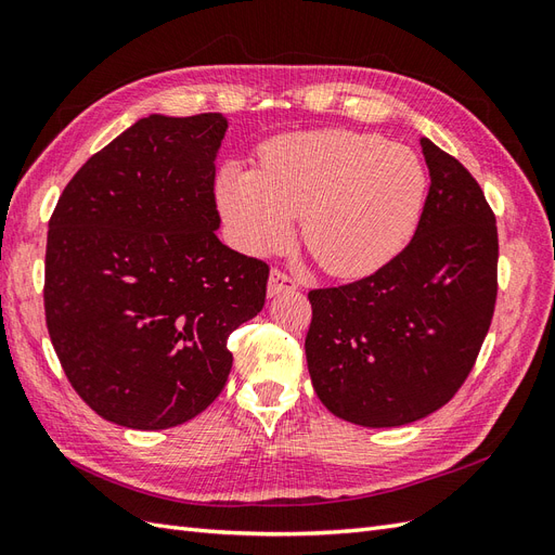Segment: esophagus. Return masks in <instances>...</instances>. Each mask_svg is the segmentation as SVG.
I'll return each instance as SVG.
<instances>
[{
	"label": "esophagus",
	"instance_id": "esophagus-1",
	"mask_svg": "<svg viewBox=\"0 0 555 555\" xmlns=\"http://www.w3.org/2000/svg\"><path fill=\"white\" fill-rule=\"evenodd\" d=\"M298 289V282L292 273L287 271H275L271 273V280H268V296H278L284 292H296Z\"/></svg>",
	"mask_w": 555,
	"mask_h": 555
}]
</instances>
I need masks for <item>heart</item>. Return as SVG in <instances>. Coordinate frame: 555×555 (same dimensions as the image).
<instances>
[{
	"label": "heart",
	"instance_id": "b5f03b06",
	"mask_svg": "<svg viewBox=\"0 0 555 555\" xmlns=\"http://www.w3.org/2000/svg\"><path fill=\"white\" fill-rule=\"evenodd\" d=\"M428 178L410 147L377 133L322 129L280 137L261 171L227 166L217 198L233 238L251 255L304 241L331 275L363 278L408 245L422 217Z\"/></svg>",
	"mask_w": 555,
	"mask_h": 555
}]
</instances>
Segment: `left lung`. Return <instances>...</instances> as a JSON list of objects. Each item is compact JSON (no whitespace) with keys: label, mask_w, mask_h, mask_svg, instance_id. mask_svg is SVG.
I'll use <instances>...</instances> for the list:
<instances>
[{"label":"left lung","mask_w":555,"mask_h":555,"mask_svg":"<svg viewBox=\"0 0 555 555\" xmlns=\"http://www.w3.org/2000/svg\"><path fill=\"white\" fill-rule=\"evenodd\" d=\"M422 150L430 188L412 241L375 273L308 294L314 391L365 428L405 426L447 405L495 310V215L456 157L428 139Z\"/></svg>","instance_id":"left-lung-1"}]
</instances>
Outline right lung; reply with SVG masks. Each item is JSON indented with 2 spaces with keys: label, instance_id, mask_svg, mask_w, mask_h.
<instances>
[{
  "label": "right lung",
  "instance_id": "obj_1",
  "mask_svg": "<svg viewBox=\"0 0 555 555\" xmlns=\"http://www.w3.org/2000/svg\"><path fill=\"white\" fill-rule=\"evenodd\" d=\"M220 113L150 115L99 150L48 222L43 306L66 379L125 428L190 422L222 393L231 331L266 304L268 268L220 243Z\"/></svg>",
  "mask_w": 555,
  "mask_h": 555
}]
</instances>
